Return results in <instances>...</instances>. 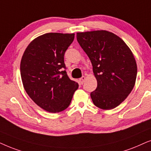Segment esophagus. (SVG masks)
Returning <instances> with one entry per match:
<instances>
[{
    "instance_id": "34e87169",
    "label": "esophagus",
    "mask_w": 151,
    "mask_h": 151,
    "mask_svg": "<svg viewBox=\"0 0 151 151\" xmlns=\"http://www.w3.org/2000/svg\"><path fill=\"white\" fill-rule=\"evenodd\" d=\"M86 80V77L85 76H83V77H82L81 78H80L79 79V82H80V83L81 84H83V82H84V81H85Z\"/></svg>"
}]
</instances>
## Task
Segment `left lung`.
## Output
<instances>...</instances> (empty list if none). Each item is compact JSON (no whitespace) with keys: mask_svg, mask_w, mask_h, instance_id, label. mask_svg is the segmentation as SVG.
Wrapping results in <instances>:
<instances>
[{"mask_svg":"<svg viewBox=\"0 0 151 151\" xmlns=\"http://www.w3.org/2000/svg\"><path fill=\"white\" fill-rule=\"evenodd\" d=\"M78 43L89 57L97 87L93 104L111 110L126 99L135 83L137 68L131 50L121 38L106 30L78 32Z\"/></svg>","mask_w":151,"mask_h":151,"instance_id":"1","label":"left lung"}]
</instances>
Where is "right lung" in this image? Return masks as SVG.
Masks as SVG:
<instances>
[{
  "label": "right lung",
  "instance_id": "add662e5",
  "mask_svg": "<svg viewBox=\"0 0 151 151\" xmlns=\"http://www.w3.org/2000/svg\"><path fill=\"white\" fill-rule=\"evenodd\" d=\"M74 34L47 33L29 44L21 61V79L26 92L36 104L50 112L70 106L79 85L68 76L64 55Z\"/></svg>",
  "mask_w": 151,
  "mask_h": 151
}]
</instances>
